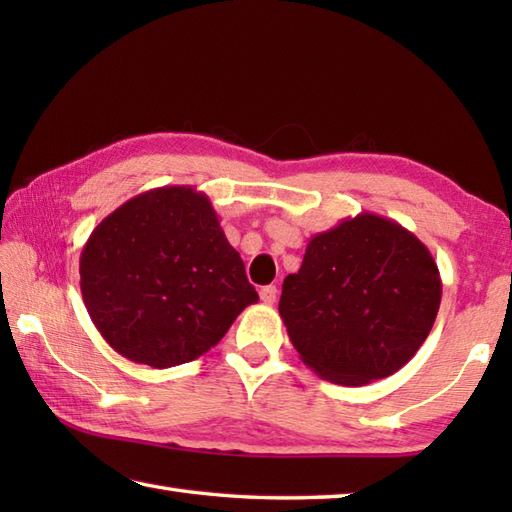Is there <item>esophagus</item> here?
Masks as SVG:
<instances>
[{"instance_id": "34e87169", "label": "esophagus", "mask_w": 512, "mask_h": 512, "mask_svg": "<svg viewBox=\"0 0 512 512\" xmlns=\"http://www.w3.org/2000/svg\"><path fill=\"white\" fill-rule=\"evenodd\" d=\"M259 299L268 303V306H273V303L277 301V288L275 286H264L262 290H259Z\"/></svg>"}]
</instances>
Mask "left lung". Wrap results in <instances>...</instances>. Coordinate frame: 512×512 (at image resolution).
<instances>
[{
	"instance_id": "left-lung-1",
	"label": "left lung",
	"mask_w": 512,
	"mask_h": 512,
	"mask_svg": "<svg viewBox=\"0 0 512 512\" xmlns=\"http://www.w3.org/2000/svg\"><path fill=\"white\" fill-rule=\"evenodd\" d=\"M440 299L429 248L394 220L358 213L310 239L299 273L284 279L279 314L312 372L361 387L411 361Z\"/></svg>"
}]
</instances>
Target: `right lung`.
I'll use <instances>...</instances> for the list:
<instances>
[{"label": "right lung", "mask_w": 512, "mask_h": 512, "mask_svg": "<svg viewBox=\"0 0 512 512\" xmlns=\"http://www.w3.org/2000/svg\"><path fill=\"white\" fill-rule=\"evenodd\" d=\"M79 273L103 339L156 369L209 352L259 301L211 200L193 187L151 189L118 206L85 242Z\"/></svg>", "instance_id": "1"}]
</instances>
